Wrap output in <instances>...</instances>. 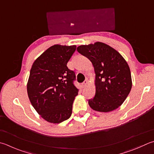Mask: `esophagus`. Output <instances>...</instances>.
Returning a JSON list of instances; mask_svg holds the SVG:
<instances>
[{"label":"esophagus","mask_w":154,"mask_h":154,"mask_svg":"<svg viewBox=\"0 0 154 154\" xmlns=\"http://www.w3.org/2000/svg\"><path fill=\"white\" fill-rule=\"evenodd\" d=\"M88 80H85V82L82 83V87H85L87 85H88Z\"/></svg>","instance_id":"34e87169"}]
</instances>
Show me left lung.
<instances>
[{"mask_svg":"<svg viewBox=\"0 0 154 154\" xmlns=\"http://www.w3.org/2000/svg\"><path fill=\"white\" fill-rule=\"evenodd\" d=\"M77 51L92 62L95 72L96 93L88 104L94 111L110 112L125 100L132 87L131 72L123 57L102 42L80 45Z\"/></svg>","mask_w":154,"mask_h":154,"instance_id":"left-lung-1","label":"left lung"}]
</instances>
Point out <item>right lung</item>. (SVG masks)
Listing matches in <instances>:
<instances>
[{
	"mask_svg": "<svg viewBox=\"0 0 154 154\" xmlns=\"http://www.w3.org/2000/svg\"><path fill=\"white\" fill-rule=\"evenodd\" d=\"M76 49V45L51 46L32 65L28 97L35 111L49 123H62L72 115L78 89L73 83L75 72L68 69L67 63Z\"/></svg>",
	"mask_w": 154,
	"mask_h": 154,
	"instance_id": "add662e5",
	"label": "right lung"
}]
</instances>
